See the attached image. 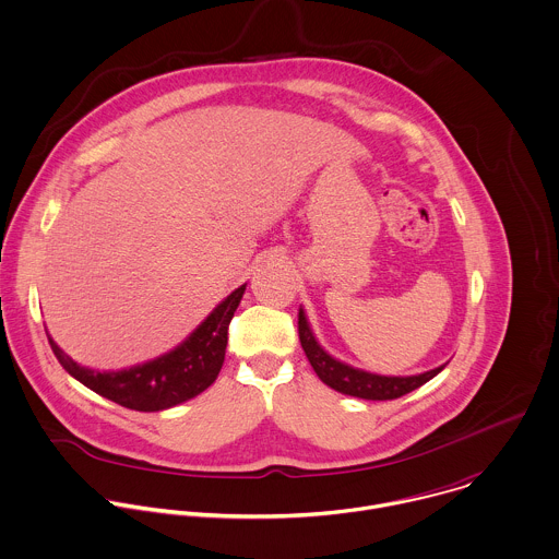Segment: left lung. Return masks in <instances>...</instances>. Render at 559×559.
<instances>
[{"label": "left lung", "instance_id": "1", "mask_svg": "<svg viewBox=\"0 0 559 559\" xmlns=\"http://www.w3.org/2000/svg\"><path fill=\"white\" fill-rule=\"evenodd\" d=\"M298 335H300L302 350L322 383H326L329 388H333L340 394H348V396H357V399H366V401L401 399V396L414 392L416 388L425 385L427 381H431L436 374H440L444 370V366H440L436 370H429V372L416 374V377H379V374H370V372L350 368V366L333 359L331 355H326L320 348V344L316 342V337L307 324L302 309L298 313Z\"/></svg>", "mask_w": 559, "mask_h": 559}]
</instances>
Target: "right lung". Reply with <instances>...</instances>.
<instances>
[{"label": "right lung", "mask_w": 559, "mask_h": 559, "mask_svg": "<svg viewBox=\"0 0 559 559\" xmlns=\"http://www.w3.org/2000/svg\"><path fill=\"white\" fill-rule=\"evenodd\" d=\"M246 285L235 289L176 350L121 372H95L73 364L47 335L58 364L95 394L136 412H160L185 403L215 383L226 355L228 324Z\"/></svg>", "instance_id": "1"}]
</instances>
